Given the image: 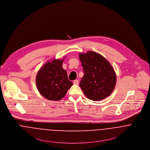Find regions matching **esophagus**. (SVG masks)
Instances as JSON below:
<instances>
[{
	"label": "esophagus",
	"mask_w": 150,
	"mask_h": 150,
	"mask_svg": "<svg viewBox=\"0 0 150 150\" xmlns=\"http://www.w3.org/2000/svg\"><path fill=\"white\" fill-rule=\"evenodd\" d=\"M73 83H74V84L78 85V84H79V81H78V80H75V81L73 82Z\"/></svg>",
	"instance_id": "obj_1"
}]
</instances>
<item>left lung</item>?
Returning <instances> with one entry per match:
<instances>
[{
	"mask_svg": "<svg viewBox=\"0 0 150 150\" xmlns=\"http://www.w3.org/2000/svg\"><path fill=\"white\" fill-rule=\"evenodd\" d=\"M84 76L79 86L90 100H100L108 97L116 83V75L110 63L93 51L80 53Z\"/></svg>",
	"mask_w": 150,
	"mask_h": 150,
	"instance_id": "1",
	"label": "left lung"
}]
</instances>
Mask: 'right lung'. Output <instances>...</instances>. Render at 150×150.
<instances>
[{"instance_id":"right-lung-1","label":"right lung","mask_w":150,"mask_h":150,"mask_svg":"<svg viewBox=\"0 0 150 150\" xmlns=\"http://www.w3.org/2000/svg\"><path fill=\"white\" fill-rule=\"evenodd\" d=\"M63 59H53L38 71L35 83L40 93L51 100H62L72 86L68 80L67 71L62 67Z\"/></svg>"}]
</instances>
